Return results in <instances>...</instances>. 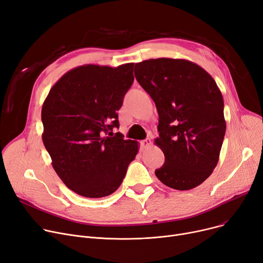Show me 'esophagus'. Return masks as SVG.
<instances>
[{
  "mask_svg": "<svg viewBox=\"0 0 263 263\" xmlns=\"http://www.w3.org/2000/svg\"><path fill=\"white\" fill-rule=\"evenodd\" d=\"M151 144H152V141H151L149 138H147V139H145V140L141 141V147L142 148H147V147L151 146Z\"/></svg>",
  "mask_w": 263,
  "mask_h": 263,
  "instance_id": "1",
  "label": "esophagus"
}]
</instances>
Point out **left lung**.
<instances>
[{
  "label": "left lung",
  "mask_w": 263,
  "mask_h": 263,
  "mask_svg": "<svg viewBox=\"0 0 263 263\" xmlns=\"http://www.w3.org/2000/svg\"><path fill=\"white\" fill-rule=\"evenodd\" d=\"M138 83L155 102L164 164L155 175L165 186L190 190L217 166L226 122L224 101L212 76L186 59L157 58L136 64Z\"/></svg>",
  "instance_id": "8db88e82"
}]
</instances>
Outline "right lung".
Segmentation results:
<instances>
[{
	"label": "right lung",
	"mask_w": 263,
	"mask_h": 263,
	"mask_svg": "<svg viewBox=\"0 0 263 263\" xmlns=\"http://www.w3.org/2000/svg\"><path fill=\"white\" fill-rule=\"evenodd\" d=\"M134 82V64L85 65L60 77L41 110L42 141L59 178L73 192L99 198L114 193L139 143L124 140L118 110Z\"/></svg>",
	"instance_id": "right-lung-1"
}]
</instances>
